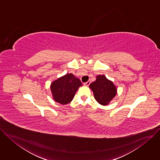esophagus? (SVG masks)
Here are the masks:
<instances>
[{"label": "esophagus", "instance_id": "obj_1", "mask_svg": "<svg viewBox=\"0 0 160 160\" xmlns=\"http://www.w3.org/2000/svg\"><path fill=\"white\" fill-rule=\"evenodd\" d=\"M90 80H88V81L86 83H84V85H85V86H88V85H90Z\"/></svg>", "mask_w": 160, "mask_h": 160}]
</instances>
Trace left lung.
I'll use <instances>...</instances> for the list:
<instances>
[{"instance_id": "8db88e82", "label": "left lung", "mask_w": 160, "mask_h": 160, "mask_svg": "<svg viewBox=\"0 0 160 160\" xmlns=\"http://www.w3.org/2000/svg\"><path fill=\"white\" fill-rule=\"evenodd\" d=\"M89 88L92 90L97 102L102 106L108 105L117 92L115 84L104 75H98L96 81L90 84Z\"/></svg>"}]
</instances>
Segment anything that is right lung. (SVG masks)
<instances>
[{"label": "right lung", "instance_id": "obj_1", "mask_svg": "<svg viewBox=\"0 0 160 160\" xmlns=\"http://www.w3.org/2000/svg\"><path fill=\"white\" fill-rule=\"evenodd\" d=\"M80 86L82 83L79 78L72 73H67L52 82L51 90L53 99L63 105L70 103Z\"/></svg>", "mask_w": 160, "mask_h": 160}]
</instances>
